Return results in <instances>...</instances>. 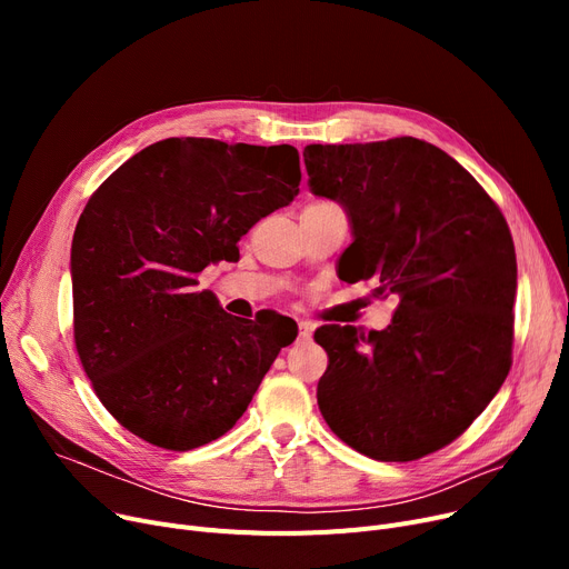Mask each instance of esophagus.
Returning a JSON list of instances; mask_svg holds the SVG:
<instances>
[{"instance_id": "34e87169", "label": "esophagus", "mask_w": 569, "mask_h": 569, "mask_svg": "<svg viewBox=\"0 0 569 569\" xmlns=\"http://www.w3.org/2000/svg\"><path fill=\"white\" fill-rule=\"evenodd\" d=\"M311 339V325L309 322H305V320H300V335H297V341H309Z\"/></svg>"}]
</instances>
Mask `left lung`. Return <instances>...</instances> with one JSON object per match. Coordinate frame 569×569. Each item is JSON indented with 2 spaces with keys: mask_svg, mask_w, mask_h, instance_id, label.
I'll return each mask as SVG.
<instances>
[{
  "mask_svg": "<svg viewBox=\"0 0 569 569\" xmlns=\"http://www.w3.org/2000/svg\"><path fill=\"white\" fill-rule=\"evenodd\" d=\"M316 196L337 200L348 283L397 295L385 330L322 325L325 422L376 461H415L457 440L512 367L517 253L498 204L436 144L410 136L307 144Z\"/></svg>",
  "mask_w": 569,
  "mask_h": 569,
  "instance_id": "obj_1",
  "label": "left lung"
}]
</instances>
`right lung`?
Returning <instances> with one entry per match:
<instances>
[{"label":"right lung","instance_id":"1","mask_svg":"<svg viewBox=\"0 0 569 569\" xmlns=\"http://www.w3.org/2000/svg\"><path fill=\"white\" fill-rule=\"evenodd\" d=\"M292 144L168 138L119 166L73 232V339L106 410L187 452L228 433L297 335L232 318L198 274L300 193ZM283 318V316H281Z\"/></svg>","mask_w":569,"mask_h":569}]
</instances>
